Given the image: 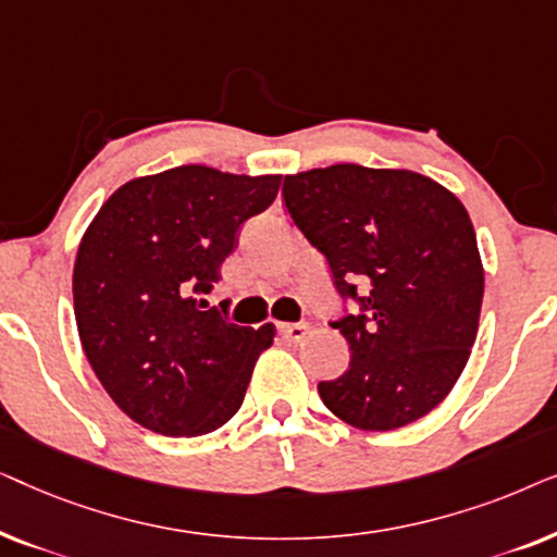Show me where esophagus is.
Instances as JSON below:
<instances>
[{
	"instance_id": "obj_1",
	"label": "esophagus",
	"mask_w": 557,
	"mask_h": 557,
	"mask_svg": "<svg viewBox=\"0 0 557 557\" xmlns=\"http://www.w3.org/2000/svg\"><path fill=\"white\" fill-rule=\"evenodd\" d=\"M278 334H281V337H286L288 342H301L309 334V324L307 322L278 324Z\"/></svg>"
}]
</instances>
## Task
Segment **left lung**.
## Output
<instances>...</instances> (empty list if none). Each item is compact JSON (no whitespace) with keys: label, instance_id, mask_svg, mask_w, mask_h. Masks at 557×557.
I'll list each match as a JSON object with an SVG mask.
<instances>
[{"label":"left lung","instance_id":"1","mask_svg":"<svg viewBox=\"0 0 557 557\" xmlns=\"http://www.w3.org/2000/svg\"><path fill=\"white\" fill-rule=\"evenodd\" d=\"M281 195L339 299L357 304L332 322L349 368L319 383L324 406L362 431L423 418L476 339L484 271L467 208L423 174L360 164L288 174Z\"/></svg>","mask_w":557,"mask_h":557}]
</instances>
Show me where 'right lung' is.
I'll list each match as a JSON object with an SVG mask.
<instances>
[{"mask_svg": "<svg viewBox=\"0 0 557 557\" xmlns=\"http://www.w3.org/2000/svg\"><path fill=\"white\" fill-rule=\"evenodd\" d=\"M278 174L187 164L119 187L83 235L73 269L81 345L106 393L162 436H202L246 398L273 324L227 322L220 281L248 218L276 200Z\"/></svg>", "mask_w": 557, "mask_h": 557, "instance_id": "add662e5", "label": "right lung"}]
</instances>
